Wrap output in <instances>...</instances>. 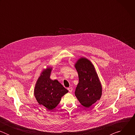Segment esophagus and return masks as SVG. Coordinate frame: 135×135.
Instances as JSON below:
<instances>
[{"label": "esophagus", "mask_w": 135, "mask_h": 135, "mask_svg": "<svg viewBox=\"0 0 135 135\" xmlns=\"http://www.w3.org/2000/svg\"><path fill=\"white\" fill-rule=\"evenodd\" d=\"M68 91L70 92H71L73 91V88L71 87H69L68 88Z\"/></svg>", "instance_id": "obj_1"}]
</instances>
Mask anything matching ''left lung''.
<instances>
[{
    "instance_id": "left-lung-1",
    "label": "left lung",
    "mask_w": 135,
    "mask_h": 135,
    "mask_svg": "<svg viewBox=\"0 0 135 135\" xmlns=\"http://www.w3.org/2000/svg\"><path fill=\"white\" fill-rule=\"evenodd\" d=\"M78 73L79 82L75 94L82 105L89 108L99 100L102 86L93 64L85 57H81L75 65Z\"/></svg>"
}]
</instances>
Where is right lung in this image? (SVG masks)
Returning <instances> with one entry per match:
<instances>
[{
	"label": "right lung",
	"instance_id": "obj_1",
	"mask_svg": "<svg viewBox=\"0 0 135 135\" xmlns=\"http://www.w3.org/2000/svg\"><path fill=\"white\" fill-rule=\"evenodd\" d=\"M51 70L52 68H47L42 72L34 90V95L38 103L49 110L55 108L62 96L68 92L58 81H53L50 78Z\"/></svg>",
	"mask_w": 135,
	"mask_h": 135
}]
</instances>
